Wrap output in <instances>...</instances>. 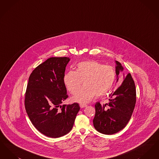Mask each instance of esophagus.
Wrapping results in <instances>:
<instances>
[{
  "label": "esophagus",
  "instance_id": "1",
  "mask_svg": "<svg viewBox=\"0 0 159 159\" xmlns=\"http://www.w3.org/2000/svg\"><path fill=\"white\" fill-rule=\"evenodd\" d=\"M80 108H84V107H86L87 105L86 104H80Z\"/></svg>",
  "mask_w": 159,
  "mask_h": 159
}]
</instances>
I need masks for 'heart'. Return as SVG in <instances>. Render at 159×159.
Here are the masks:
<instances>
[{
	"label": "heart",
	"mask_w": 159,
	"mask_h": 159,
	"mask_svg": "<svg viewBox=\"0 0 159 159\" xmlns=\"http://www.w3.org/2000/svg\"><path fill=\"white\" fill-rule=\"evenodd\" d=\"M115 79L113 67L91 61L79 63L76 71H70L64 76V82L67 90L71 94H75L84 81L85 86L72 99L84 104L89 102L95 95L102 97L107 94L112 88Z\"/></svg>",
	"instance_id": "b5f03b06"
}]
</instances>
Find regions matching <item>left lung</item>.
<instances>
[{
	"label": "left lung",
	"instance_id": "left-lung-1",
	"mask_svg": "<svg viewBox=\"0 0 159 159\" xmlns=\"http://www.w3.org/2000/svg\"><path fill=\"white\" fill-rule=\"evenodd\" d=\"M117 77L123 67L116 61ZM117 78V81H118ZM108 102L101 105L96 102L95 115L93 120V126L99 132L112 135L124 128L128 124L136 104V89L130 73L126 77L119 88L111 93Z\"/></svg>",
	"mask_w": 159,
	"mask_h": 159
}]
</instances>
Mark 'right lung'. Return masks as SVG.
I'll list each match as a JSON object with an SVG mask.
<instances>
[{
  "mask_svg": "<svg viewBox=\"0 0 159 159\" xmlns=\"http://www.w3.org/2000/svg\"><path fill=\"white\" fill-rule=\"evenodd\" d=\"M68 57H51L35 68L29 78L25 108L38 130L51 138L68 134L80 110L79 104L62 105L68 98L64 82Z\"/></svg>",
  "mask_w": 159,
  "mask_h": 159,
  "instance_id": "1",
  "label": "right lung"
}]
</instances>
